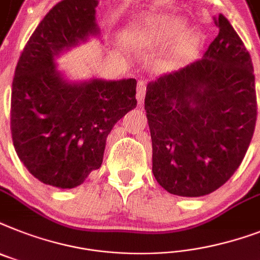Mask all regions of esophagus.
Segmentation results:
<instances>
[{"label":"esophagus","instance_id":"obj_1","mask_svg":"<svg viewBox=\"0 0 260 260\" xmlns=\"http://www.w3.org/2000/svg\"><path fill=\"white\" fill-rule=\"evenodd\" d=\"M137 101H139V104H143V101H144L145 97V82L144 81H139L137 84Z\"/></svg>","mask_w":260,"mask_h":260}]
</instances>
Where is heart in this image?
Here are the masks:
<instances>
[{"instance_id": "b5f03b06", "label": "heart", "mask_w": 260, "mask_h": 260, "mask_svg": "<svg viewBox=\"0 0 260 260\" xmlns=\"http://www.w3.org/2000/svg\"><path fill=\"white\" fill-rule=\"evenodd\" d=\"M184 22L172 16H155L148 20L135 24L126 31L125 40L132 46H140L151 40L166 39L180 29Z\"/></svg>"}]
</instances>
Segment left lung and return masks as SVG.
<instances>
[{"label":"left lung","instance_id":"8db88e82","mask_svg":"<svg viewBox=\"0 0 260 260\" xmlns=\"http://www.w3.org/2000/svg\"><path fill=\"white\" fill-rule=\"evenodd\" d=\"M200 60L147 85L152 172L172 195L198 198L224 184L254 135L256 93L250 53L223 14Z\"/></svg>","mask_w":260,"mask_h":260}]
</instances>
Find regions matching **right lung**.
<instances>
[{
	"mask_svg": "<svg viewBox=\"0 0 260 260\" xmlns=\"http://www.w3.org/2000/svg\"><path fill=\"white\" fill-rule=\"evenodd\" d=\"M97 0H64L36 27L17 62L10 128L14 149L36 179L75 188L100 168L113 125L136 108V80L73 81L61 53L100 35Z\"/></svg>",
	"mask_w": 260,
	"mask_h": 260,
	"instance_id": "add662e5",
	"label": "right lung"
}]
</instances>
